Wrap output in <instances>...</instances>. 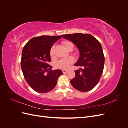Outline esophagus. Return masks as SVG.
<instances>
[{
	"label": "esophagus",
	"mask_w": 128,
	"mask_h": 128,
	"mask_svg": "<svg viewBox=\"0 0 128 128\" xmlns=\"http://www.w3.org/2000/svg\"><path fill=\"white\" fill-rule=\"evenodd\" d=\"M62 72H63L64 74H65V73H66V72H68V70H62Z\"/></svg>",
	"instance_id": "34e87169"
}]
</instances>
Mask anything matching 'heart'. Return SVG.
Instances as JSON below:
<instances>
[{"instance_id":"heart-1","label":"heart","mask_w":128,"mask_h":128,"mask_svg":"<svg viewBox=\"0 0 128 128\" xmlns=\"http://www.w3.org/2000/svg\"><path fill=\"white\" fill-rule=\"evenodd\" d=\"M62 44L64 47L68 51L70 50H72L74 48V44L72 42L68 40H64L62 42ZM50 56L51 58H53L54 56V48L53 46L51 48L50 51ZM75 62V59L72 56H69L68 58H63L57 61L55 63V67L58 69H68L70 67V65Z\"/></svg>"}]
</instances>
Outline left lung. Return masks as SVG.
Returning a JSON list of instances; mask_svg holds the SVG:
<instances>
[{
  "label": "left lung",
  "instance_id": "obj_1",
  "mask_svg": "<svg viewBox=\"0 0 128 128\" xmlns=\"http://www.w3.org/2000/svg\"><path fill=\"white\" fill-rule=\"evenodd\" d=\"M62 37L74 42L78 48L80 56L75 66V76L70 80L72 86L81 92L94 88L99 82L104 70V56L100 42L91 34L75 33Z\"/></svg>",
  "mask_w": 128,
  "mask_h": 128
}]
</instances>
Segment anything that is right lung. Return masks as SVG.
<instances>
[{
    "instance_id": "obj_1",
    "label": "right lung",
    "mask_w": 128,
    "mask_h": 128,
    "mask_svg": "<svg viewBox=\"0 0 128 128\" xmlns=\"http://www.w3.org/2000/svg\"><path fill=\"white\" fill-rule=\"evenodd\" d=\"M62 36H41L34 37L24 46L21 66L23 74L29 86L39 93H47L56 86L60 69L52 70L50 51Z\"/></svg>"
}]
</instances>
